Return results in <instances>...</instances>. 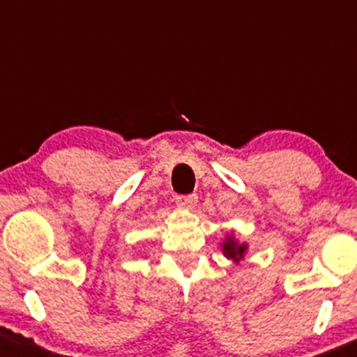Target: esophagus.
<instances>
[{"instance_id":"1","label":"esophagus","mask_w":357,"mask_h":357,"mask_svg":"<svg viewBox=\"0 0 357 357\" xmlns=\"http://www.w3.org/2000/svg\"><path fill=\"white\" fill-rule=\"evenodd\" d=\"M199 197L195 194H188V195H178L176 197V202H178L181 208H186V209H192L195 208V204H197Z\"/></svg>"}]
</instances>
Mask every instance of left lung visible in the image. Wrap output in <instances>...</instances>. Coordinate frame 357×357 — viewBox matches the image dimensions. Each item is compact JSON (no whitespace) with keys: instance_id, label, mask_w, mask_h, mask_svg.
<instances>
[{"instance_id":"obj_1","label":"left lung","mask_w":357,"mask_h":357,"mask_svg":"<svg viewBox=\"0 0 357 357\" xmlns=\"http://www.w3.org/2000/svg\"><path fill=\"white\" fill-rule=\"evenodd\" d=\"M245 250H246V245H238V243L231 238L224 243L225 255L231 259H241L243 254H245Z\"/></svg>"}]
</instances>
